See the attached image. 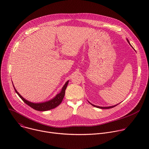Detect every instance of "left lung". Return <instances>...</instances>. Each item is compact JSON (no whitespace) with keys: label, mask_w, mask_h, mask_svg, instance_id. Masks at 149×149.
<instances>
[{"label":"left lung","mask_w":149,"mask_h":149,"mask_svg":"<svg viewBox=\"0 0 149 149\" xmlns=\"http://www.w3.org/2000/svg\"><path fill=\"white\" fill-rule=\"evenodd\" d=\"M127 41H128V42L129 43V44L131 45V44H130V42H129V41L127 40ZM89 103L90 104H91L90 102H89ZM92 105H93V106H94V107H97V108H99V109H111V108H113V107H114L115 106H116L117 105H114V106H110V107H99V106H96V105H93V104H91Z\"/></svg>","instance_id":"obj_1"}]
</instances>
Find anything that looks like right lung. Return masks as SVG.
I'll use <instances>...</instances> for the list:
<instances>
[{
	"instance_id": "obj_1",
	"label": "right lung",
	"mask_w": 149,
	"mask_h": 149,
	"mask_svg": "<svg viewBox=\"0 0 149 149\" xmlns=\"http://www.w3.org/2000/svg\"><path fill=\"white\" fill-rule=\"evenodd\" d=\"M68 82H69V81H67L66 82L64 86H63V87H62L61 93H59L58 94H57L54 98H53L52 100H49L48 101L42 102V103H33V102L27 101L26 100H25L24 98H23L19 94V93L16 91V90L15 89V87H14V89H15V92L17 94V95L19 96V97L24 101L25 103H26L27 105L30 106L31 107H32V109H33L35 110L44 111H47V110L53 109L56 107L57 106H58L61 103L63 97H64L65 90L68 86Z\"/></svg>"
}]
</instances>
